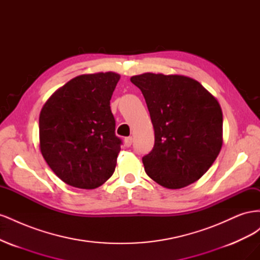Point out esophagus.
Segmentation results:
<instances>
[{
  "instance_id": "1",
  "label": "esophagus",
  "mask_w": 260,
  "mask_h": 260,
  "mask_svg": "<svg viewBox=\"0 0 260 260\" xmlns=\"http://www.w3.org/2000/svg\"><path fill=\"white\" fill-rule=\"evenodd\" d=\"M132 138L128 137V138H124V145L127 147H130L132 145Z\"/></svg>"
}]
</instances>
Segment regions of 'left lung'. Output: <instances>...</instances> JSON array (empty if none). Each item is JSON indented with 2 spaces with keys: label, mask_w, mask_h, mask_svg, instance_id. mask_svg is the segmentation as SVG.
<instances>
[{
  "label": "left lung",
  "mask_w": 260,
  "mask_h": 260,
  "mask_svg": "<svg viewBox=\"0 0 260 260\" xmlns=\"http://www.w3.org/2000/svg\"><path fill=\"white\" fill-rule=\"evenodd\" d=\"M151 115L155 143L142 161L147 176L167 188L198 181L222 146V111L192 78L145 73L131 77Z\"/></svg>",
  "instance_id": "1"
}]
</instances>
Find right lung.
Masks as SVG:
<instances>
[{
    "label": "right lung",
    "instance_id": "right-lung-1",
    "mask_svg": "<svg viewBox=\"0 0 260 260\" xmlns=\"http://www.w3.org/2000/svg\"><path fill=\"white\" fill-rule=\"evenodd\" d=\"M120 75L78 76L43 105L40 149L61 181L78 188L99 187L114 174L121 140L115 135L111 99Z\"/></svg>",
    "mask_w": 260,
    "mask_h": 260
}]
</instances>
